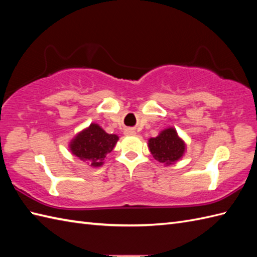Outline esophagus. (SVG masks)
Segmentation results:
<instances>
[{"label": "esophagus", "mask_w": 257, "mask_h": 257, "mask_svg": "<svg viewBox=\"0 0 257 257\" xmlns=\"http://www.w3.org/2000/svg\"><path fill=\"white\" fill-rule=\"evenodd\" d=\"M123 134L125 136H134V135H136V132H135V129H133V128H127L123 132Z\"/></svg>", "instance_id": "esophagus-1"}]
</instances>
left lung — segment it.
<instances>
[{"mask_svg":"<svg viewBox=\"0 0 257 257\" xmlns=\"http://www.w3.org/2000/svg\"><path fill=\"white\" fill-rule=\"evenodd\" d=\"M148 147L155 159L167 166L181 159L185 152L184 141L172 127L162 130L156 138H150Z\"/></svg>","mask_w":257,"mask_h":257,"instance_id":"1","label":"left lung"}]
</instances>
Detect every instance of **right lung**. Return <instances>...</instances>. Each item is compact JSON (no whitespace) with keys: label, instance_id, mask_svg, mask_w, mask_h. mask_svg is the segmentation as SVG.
Returning <instances> with one entry per match:
<instances>
[{"label":"right lung","instance_id":"add662e5","mask_svg":"<svg viewBox=\"0 0 257 257\" xmlns=\"http://www.w3.org/2000/svg\"><path fill=\"white\" fill-rule=\"evenodd\" d=\"M119 137L109 135L97 123H90L69 143V150L80 159L87 161L91 167L102 166L106 156L111 152Z\"/></svg>","mask_w":257,"mask_h":257}]
</instances>
